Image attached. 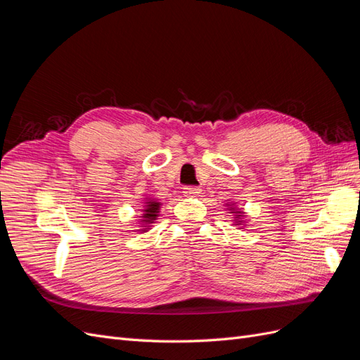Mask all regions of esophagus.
Wrapping results in <instances>:
<instances>
[{"label":"esophagus","mask_w":360,"mask_h":360,"mask_svg":"<svg viewBox=\"0 0 360 360\" xmlns=\"http://www.w3.org/2000/svg\"><path fill=\"white\" fill-rule=\"evenodd\" d=\"M200 192H201V189L197 186H184L183 188V193L186 195V197H197Z\"/></svg>","instance_id":"esophagus-1"}]
</instances>
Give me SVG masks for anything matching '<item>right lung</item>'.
<instances>
[{"label": "right lung", "mask_w": 360, "mask_h": 360, "mask_svg": "<svg viewBox=\"0 0 360 360\" xmlns=\"http://www.w3.org/2000/svg\"><path fill=\"white\" fill-rule=\"evenodd\" d=\"M159 202H155V201H150V202H147V209L144 210L146 213L143 214V217H144V221L147 222V224H150V222H153L155 219H156V216H158V210H159Z\"/></svg>", "instance_id": "add662e5"}]
</instances>
